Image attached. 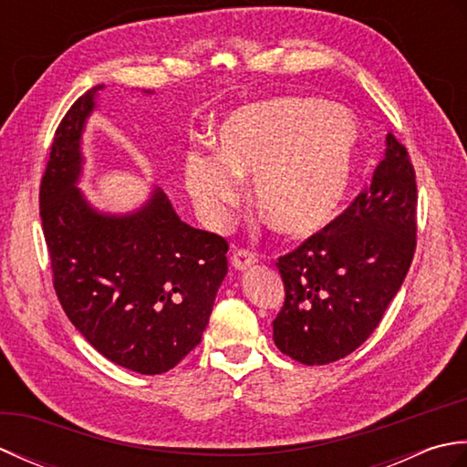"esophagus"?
Segmentation results:
<instances>
[{"label":"esophagus","instance_id":"1","mask_svg":"<svg viewBox=\"0 0 467 467\" xmlns=\"http://www.w3.org/2000/svg\"><path fill=\"white\" fill-rule=\"evenodd\" d=\"M231 263L236 271H243V269H249L251 265L256 263V254L249 249H236L231 256Z\"/></svg>","mask_w":467,"mask_h":467}]
</instances>
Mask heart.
<instances>
[{"instance_id":"1","label":"heart","mask_w":467,"mask_h":467,"mask_svg":"<svg viewBox=\"0 0 467 467\" xmlns=\"http://www.w3.org/2000/svg\"><path fill=\"white\" fill-rule=\"evenodd\" d=\"M357 130L345 110L315 100H273L236 110L216 132V154L188 152L184 182L221 228L254 174V201L276 231H319L339 213L355 174Z\"/></svg>"}]
</instances>
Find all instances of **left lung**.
I'll use <instances>...</instances> for the list:
<instances>
[{"label": "left lung", "mask_w": 467, "mask_h": 467, "mask_svg": "<svg viewBox=\"0 0 467 467\" xmlns=\"http://www.w3.org/2000/svg\"><path fill=\"white\" fill-rule=\"evenodd\" d=\"M385 146L371 186L276 261L285 303L273 339L303 365L333 363L363 345L410 271L418 233L415 171L398 138L387 134Z\"/></svg>", "instance_id": "left-lung-1"}]
</instances>
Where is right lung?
Masks as SVG:
<instances>
[{"label":"right lung","instance_id":"right-lung-1","mask_svg":"<svg viewBox=\"0 0 467 467\" xmlns=\"http://www.w3.org/2000/svg\"><path fill=\"white\" fill-rule=\"evenodd\" d=\"M102 90L78 98L59 122L39 216L67 319L106 359L158 375L201 343L228 271V244L182 223L161 188L130 214L96 211L78 191L82 132Z\"/></svg>","mask_w":467,"mask_h":467}]
</instances>
